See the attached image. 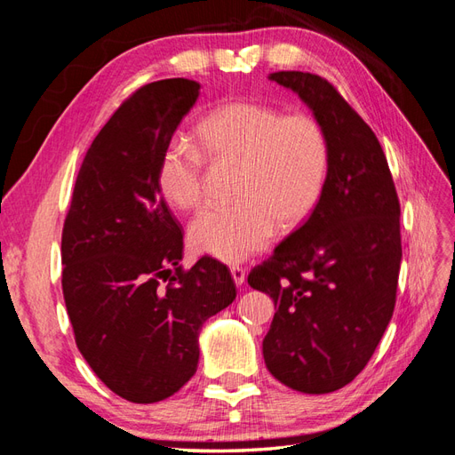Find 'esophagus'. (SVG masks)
<instances>
[{
  "mask_svg": "<svg viewBox=\"0 0 455 455\" xmlns=\"http://www.w3.org/2000/svg\"><path fill=\"white\" fill-rule=\"evenodd\" d=\"M231 277H233V281H235L237 286H241V284L244 283L246 273H244V269L239 267V266H231Z\"/></svg>",
  "mask_w": 455,
  "mask_h": 455,
  "instance_id": "1",
  "label": "esophagus"
}]
</instances>
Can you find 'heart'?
Segmentation results:
<instances>
[{
	"mask_svg": "<svg viewBox=\"0 0 455 455\" xmlns=\"http://www.w3.org/2000/svg\"><path fill=\"white\" fill-rule=\"evenodd\" d=\"M199 144L216 161L239 163L235 203L209 204L191 220L196 251L239 261L266 249L281 228L304 224L328 184L330 148L323 123L309 114L254 100L211 109L196 127ZM184 139L163 148L157 164L161 194L178 209H194L204 197V156Z\"/></svg>",
	"mask_w": 455,
	"mask_h": 455,
	"instance_id": "b5f03b06",
	"label": "heart"
}]
</instances>
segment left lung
Returning <instances> with one entry per match:
<instances>
[{"label": "left lung", "instance_id": "obj_1", "mask_svg": "<svg viewBox=\"0 0 455 455\" xmlns=\"http://www.w3.org/2000/svg\"><path fill=\"white\" fill-rule=\"evenodd\" d=\"M330 139L328 184L315 212L249 273L277 313L264 359L286 387L323 395L361 374L387 328L401 271V203L378 136L324 77L275 72Z\"/></svg>", "mask_w": 455, "mask_h": 455}]
</instances>
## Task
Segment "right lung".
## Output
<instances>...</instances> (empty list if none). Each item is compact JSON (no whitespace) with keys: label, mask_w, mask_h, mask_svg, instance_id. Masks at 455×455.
Masks as SVG:
<instances>
[{"label":"right lung","mask_w":455,"mask_h":455,"mask_svg":"<svg viewBox=\"0 0 455 455\" xmlns=\"http://www.w3.org/2000/svg\"><path fill=\"white\" fill-rule=\"evenodd\" d=\"M201 85L174 77L136 89L96 134L62 228V294L77 349L136 404L174 395L197 371L199 330L237 296L229 269L182 266L184 231L157 164Z\"/></svg>","instance_id":"add662e5"}]
</instances>
